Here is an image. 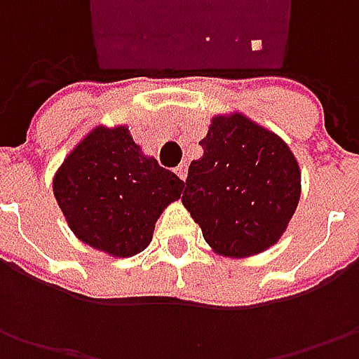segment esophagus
<instances>
[{
    "instance_id": "esophagus-1",
    "label": "esophagus",
    "mask_w": 359,
    "mask_h": 359,
    "mask_svg": "<svg viewBox=\"0 0 359 359\" xmlns=\"http://www.w3.org/2000/svg\"><path fill=\"white\" fill-rule=\"evenodd\" d=\"M175 173L186 182V177H187V163H180L177 168H175Z\"/></svg>"
}]
</instances>
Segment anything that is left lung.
<instances>
[{
    "label": "left lung",
    "mask_w": 359,
    "mask_h": 359,
    "mask_svg": "<svg viewBox=\"0 0 359 359\" xmlns=\"http://www.w3.org/2000/svg\"><path fill=\"white\" fill-rule=\"evenodd\" d=\"M203 156L187 170L182 203L215 254L250 257L283 236L302 194L296 156L240 111L212 118Z\"/></svg>",
    "instance_id": "1"
}]
</instances>
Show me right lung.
Here are the masks:
<instances>
[{
  "label": "right lung",
  "instance_id": "right-lung-1",
  "mask_svg": "<svg viewBox=\"0 0 359 359\" xmlns=\"http://www.w3.org/2000/svg\"><path fill=\"white\" fill-rule=\"evenodd\" d=\"M184 182L144 156L128 126H95L53 175V196L77 240L111 257L149 245L163 210Z\"/></svg>",
  "mask_w": 359,
  "mask_h": 359
}]
</instances>
